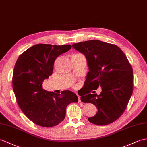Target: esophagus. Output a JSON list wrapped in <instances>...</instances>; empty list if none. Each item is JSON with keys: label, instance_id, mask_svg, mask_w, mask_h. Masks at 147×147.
Returning <instances> with one entry per match:
<instances>
[{"label": "esophagus", "instance_id": "esophagus-1", "mask_svg": "<svg viewBox=\"0 0 147 147\" xmlns=\"http://www.w3.org/2000/svg\"><path fill=\"white\" fill-rule=\"evenodd\" d=\"M77 96H78V101H79L80 103V102H81V98H80V96L78 94H77Z\"/></svg>", "mask_w": 147, "mask_h": 147}]
</instances>
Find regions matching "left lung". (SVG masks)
<instances>
[{
  "label": "left lung",
  "instance_id": "obj_1",
  "mask_svg": "<svg viewBox=\"0 0 147 147\" xmlns=\"http://www.w3.org/2000/svg\"><path fill=\"white\" fill-rule=\"evenodd\" d=\"M86 56L89 67L81 101L94 104L98 112L88 118L91 123L107 125L123 113L133 93V69L125 53L115 44L91 40L73 44ZM102 88L100 95L95 93ZM92 93H91V92Z\"/></svg>",
  "mask_w": 147,
  "mask_h": 147
}]
</instances>
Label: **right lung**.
<instances>
[{
    "instance_id": "obj_1",
    "label": "right lung",
    "mask_w": 147,
    "mask_h": 147,
    "mask_svg": "<svg viewBox=\"0 0 147 147\" xmlns=\"http://www.w3.org/2000/svg\"><path fill=\"white\" fill-rule=\"evenodd\" d=\"M71 45L38 44L22 53L17 60L12 76V86L22 111L34 123L52 127L64 120L67 106L78 101L71 91L61 94L42 88V82L53 74L54 63Z\"/></svg>"
}]
</instances>
